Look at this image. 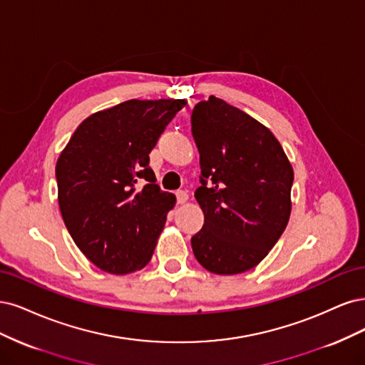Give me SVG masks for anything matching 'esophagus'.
Masks as SVG:
<instances>
[{"mask_svg":"<svg viewBox=\"0 0 365 365\" xmlns=\"http://www.w3.org/2000/svg\"><path fill=\"white\" fill-rule=\"evenodd\" d=\"M175 197H178V203H179V205L186 203V202H187V198H190V195H187V192H186V191H183V190H180V191L175 192Z\"/></svg>","mask_w":365,"mask_h":365,"instance_id":"1","label":"esophagus"}]
</instances>
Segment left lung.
Here are the masks:
<instances>
[{
	"instance_id": "left-lung-1",
	"label": "left lung",
	"mask_w": 365,
	"mask_h": 365,
	"mask_svg": "<svg viewBox=\"0 0 365 365\" xmlns=\"http://www.w3.org/2000/svg\"><path fill=\"white\" fill-rule=\"evenodd\" d=\"M191 124L202 168L195 198L205 214L191 238L194 256L210 273H244L288 225L291 162L269 128L214 96L195 104Z\"/></svg>"
}]
</instances>
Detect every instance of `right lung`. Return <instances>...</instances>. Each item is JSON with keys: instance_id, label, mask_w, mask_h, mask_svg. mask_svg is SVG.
I'll return each instance as SVG.
<instances>
[{"instance_id": "add662e5", "label": "right lung", "mask_w": 365, "mask_h": 365, "mask_svg": "<svg viewBox=\"0 0 365 365\" xmlns=\"http://www.w3.org/2000/svg\"><path fill=\"white\" fill-rule=\"evenodd\" d=\"M186 103L128 100L92 113L57 159L65 226L81 253L106 273H135L151 259L175 195L160 191L148 155Z\"/></svg>"}]
</instances>
